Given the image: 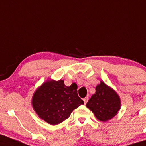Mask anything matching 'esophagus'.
I'll return each mask as SVG.
<instances>
[{"label":"esophagus","mask_w":146,"mask_h":146,"mask_svg":"<svg viewBox=\"0 0 146 146\" xmlns=\"http://www.w3.org/2000/svg\"><path fill=\"white\" fill-rule=\"evenodd\" d=\"M83 101H84V104H86L88 101V97H87V96H86V97L84 98Z\"/></svg>","instance_id":"34e87169"}]
</instances>
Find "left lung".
<instances>
[{
  "label": "left lung",
  "mask_w": 146,
  "mask_h": 146,
  "mask_svg": "<svg viewBox=\"0 0 146 146\" xmlns=\"http://www.w3.org/2000/svg\"><path fill=\"white\" fill-rule=\"evenodd\" d=\"M86 107L98 120L106 122L113 118L120 110V96L111 88L101 82L96 87V92L89 99Z\"/></svg>",
  "instance_id": "obj_1"
}]
</instances>
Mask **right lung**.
I'll return each mask as SVG.
<instances>
[{
	"mask_svg": "<svg viewBox=\"0 0 146 146\" xmlns=\"http://www.w3.org/2000/svg\"><path fill=\"white\" fill-rule=\"evenodd\" d=\"M77 89L76 84L66 86L62 80L47 81L33 94V109L40 118L51 125L61 123L84 103Z\"/></svg>",
	"mask_w": 146,
	"mask_h": 146,
	"instance_id": "right-lung-1",
	"label": "right lung"
}]
</instances>
